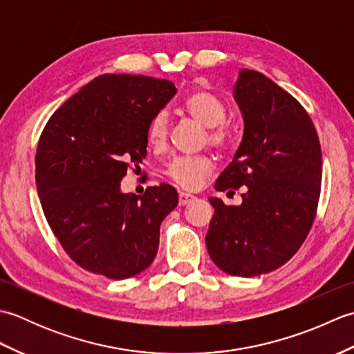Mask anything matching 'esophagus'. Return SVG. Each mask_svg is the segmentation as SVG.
<instances>
[{
  "instance_id": "34e87169",
  "label": "esophagus",
  "mask_w": 354,
  "mask_h": 354,
  "mask_svg": "<svg viewBox=\"0 0 354 354\" xmlns=\"http://www.w3.org/2000/svg\"><path fill=\"white\" fill-rule=\"evenodd\" d=\"M178 198H179V205H187V204H190V202L194 199L193 194H190V193H185V192H179Z\"/></svg>"
}]
</instances>
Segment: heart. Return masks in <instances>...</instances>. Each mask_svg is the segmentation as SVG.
<instances>
[{
  "label": "heart",
  "instance_id": "heart-1",
  "mask_svg": "<svg viewBox=\"0 0 354 354\" xmlns=\"http://www.w3.org/2000/svg\"><path fill=\"white\" fill-rule=\"evenodd\" d=\"M184 111L193 120L207 127L205 141L214 149H227L232 141V131L223 123L227 117V104L209 89H194L185 97ZM169 115L160 111L147 126V141L155 149H162L169 141ZM165 175L173 184L184 190H198L213 171V161L205 155L176 156L165 165Z\"/></svg>",
  "mask_w": 354,
  "mask_h": 354
}]
</instances>
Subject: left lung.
I'll return each mask as SVG.
<instances>
[{"instance_id": "1", "label": "left lung", "mask_w": 354, "mask_h": 354, "mask_svg": "<svg viewBox=\"0 0 354 354\" xmlns=\"http://www.w3.org/2000/svg\"><path fill=\"white\" fill-rule=\"evenodd\" d=\"M236 100L243 140L214 189L246 187L243 202L232 207L209 198L214 214L205 242L223 272L255 277L283 266L304 243L317 217L322 155L303 104L261 73H240Z\"/></svg>"}]
</instances>
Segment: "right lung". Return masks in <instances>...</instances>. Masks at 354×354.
<instances>
[{"mask_svg":"<svg viewBox=\"0 0 354 354\" xmlns=\"http://www.w3.org/2000/svg\"><path fill=\"white\" fill-rule=\"evenodd\" d=\"M176 93L171 82L103 74L45 124L35 156L36 187L53 234L80 268L112 280L153 261L164 217L178 205L169 184L120 192L147 153V126Z\"/></svg>","mask_w":354,"mask_h":354,"instance_id":"right-lung-1","label":"right lung"}]
</instances>
